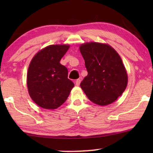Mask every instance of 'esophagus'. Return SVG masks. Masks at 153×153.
I'll use <instances>...</instances> for the list:
<instances>
[{
	"instance_id": "34e87169",
	"label": "esophagus",
	"mask_w": 153,
	"mask_h": 153,
	"mask_svg": "<svg viewBox=\"0 0 153 153\" xmlns=\"http://www.w3.org/2000/svg\"><path fill=\"white\" fill-rule=\"evenodd\" d=\"M80 83H81V79H76V81H75V83H76V85H80Z\"/></svg>"
}]
</instances>
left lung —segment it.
I'll list each match as a JSON object with an SVG mask.
<instances>
[{"label": "left lung", "instance_id": "8db88e82", "mask_svg": "<svg viewBox=\"0 0 153 153\" xmlns=\"http://www.w3.org/2000/svg\"><path fill=\"white\" fill-rule=\"evenodd\" d=\"M79 49L88 72L81 88L95 104H111L122 95L127 85V72L120 56L105 44L85 43Z\"/></svg>", "mask_w": 153, "mask_h": 153}]
</instances>
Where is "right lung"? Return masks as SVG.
Masks as SVG:
<instances>
[{
	"label": "right lung",
	"mask_w": 153,
	"mask_h": 153,
	"mask_svg": "<svg viewBox=\"0 0 153 153\" xmlns=\"http://www.w3.org/2000/svg\"><path fill=\"white\" fill-rule=\"evenodd\" d=\"M69 45H50L31 60L27 74V86L32 100L47 109L61 106L70 95L74 83L68 78V70L60 63Z\"/></svg>",
	"instance_id": "obj_1"
}]
</instances>
